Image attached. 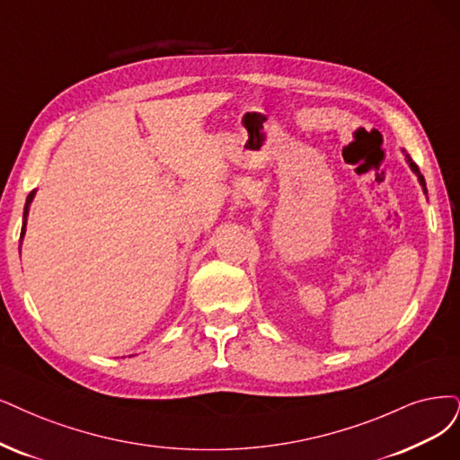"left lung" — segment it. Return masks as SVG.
Instances as JSON below:
<instances>
[{"label": "left lung", "mask_w": 460, "mask_h": 460, "mask_svg": "<svg viewBox=\"0 0 460 460\" xmlns=\"http://www.w3.org/2000/svg\"><path fill=\"white\" fill-rule=\"evenodd\" d=\"M405 159H407V163H410V166H411V170H413V172L417 174V178H419V181H420V185H422V191L424 193H427V181H424V178H422V174H420V170H419V166L413 163V159L410 157V155H407V153H405Z\"/></svg>", "instance_id": "1"}]
</instances>
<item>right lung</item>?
Here are the masks:
<instances>
[{
	"label": "right lung",
	"instance_id": "add662e5",
	"mask_svg": "<svg viewBox=\"0 0 460 460\" xmlns=\"http://www.w3.org/2000/svg\"><path fill=\"white\" fill-rule=\"evenodd\" d=\"M31 199H33V193H30V197H28V202H26V207H24V226H22V231H21V236L26 233L24 231V227H26V216H28V204L31 202Z\"/></svg>",
	"mask_w": 460,
	"mask_h": 460
}]
</instances>
